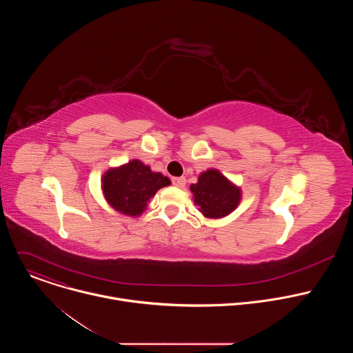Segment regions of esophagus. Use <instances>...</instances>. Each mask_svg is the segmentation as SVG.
Wrapping results in <instances>:
<instances>
[{
  "instance_id": "1",
  "label": "esophagus",
  "mask_w": 353,
  "mask_h": 353,
  "mask_svg": "<svg viewBox=\"0 0 353 353\" xmlns=\"http://www.w3.org/2000/svg\"><path fill=\"white\" fill-rule=\"evenodd\" d=\"M172 183H173V185H176L179 188H183L185 185V177H173Z\"/></svg>"
}]
</instances>
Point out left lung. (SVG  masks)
I'll list each match as a JSON object with an SVG mask.
<instances>
[{
	"label": "left lung",
	"mask_w": 353,
	"mask_h": 353,
	"mask_svg": "<svg viewBox=\"0 0 353 353\" xmlns=\"http://www.w3.org/2000/svg\"><path fill=\"white\" fill-rule=\"evenodd\" d=\"M194 203L199 212L207 218H222L229 215L240 203V188L233 185L218 170L211 169L199 174L198 183L191 184Z\"/></svg>",
	"instance_id": "1"
}]
</instances>
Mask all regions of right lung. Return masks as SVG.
<instances>
[{
  "instance_id": "add662e5",
  "label": "right lung",
  "mask_w": 353,
  "mask_h": 353,
  "mask_svg": "<svg viewBox=\"0 0 353 353\" xmlns=\"http://www.w3.org/2000/svg\"><path fill=\"white\" fill-rule=\"evenodd\" d=\"M102 183L108 203L116 211L137 216L146 208L149 198H152L159 188L169 185L170 180L161 173L152 172L141 161H131L124 166L106 172Z\"/></svg>"
}]
</instances>
